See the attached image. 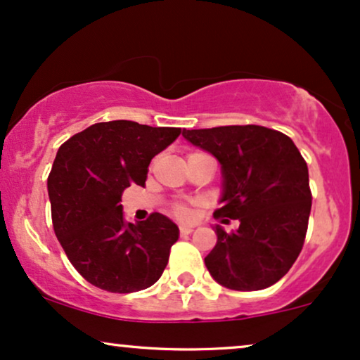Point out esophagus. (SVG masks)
<instances>
[{
    "mask_svg": "<svg viewBox=\"0 0 360 360\" xmlns=\"http://www.w3.org/2000/svg\"><path fill=\"white\" fill-rule=\"evenodd\" d=\"M193 232V227H188V225H181L180 227V233L181 235H188V233H192Z\"/></svg>",
    "mask_w": 360,
    "mask_h": 360,
    "instance_id": "1",
    "label": "esophagus"
}]
</instances>
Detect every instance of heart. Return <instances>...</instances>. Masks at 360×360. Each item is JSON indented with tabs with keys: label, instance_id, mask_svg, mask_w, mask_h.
<instances>
[{
	"label": "heart",
	"instance_id": "b5f03b06",
	"mask_svg": "<svg viewBox=\"0 0 360 360\" xmlns=\"http://www.w3.org/2000/svg\"><path fill=\"white\" fill-rule=\"evenodd\" d=\"M170 214L179 220H188L192 219V208L187 203H173L170 207Z\"/></svg>",
	"mask_w": 360,
	"mask_h": 360
}]
</instances>
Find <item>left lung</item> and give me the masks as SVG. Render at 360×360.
I'll use <instances>...</instances> for the list:
<instances>
[{
    "mask_svg": "<svg viewBox=\"0 0 360 360\" xmlns=\"http://www.w3.org/2000/svg\"><path fill=\"white\" fill-rule=\"evenodd\" d=\"M184 136L221 165L224 207L215 219L240 221L237 232L214 227L208 272L232 290L274 285L294 265L307 233L312 193L299 148L283 133L259 125L184 130Z\"/></svg>",
    "mask_w": 360,
    "mask_h": 360,
    "instance_id": "obj_1",
    "label": "left lung"
}]
</instances>
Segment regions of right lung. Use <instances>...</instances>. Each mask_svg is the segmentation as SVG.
Masks as SVG:
<instances>
[{"mask_svg":"<svg viewBox=\"0 0 360 360\" xmlns=\"http://www.w3.org/2000/svg\"><path fill=\"white\" fill-rule=\"evenodd\" d=\"M181 128L128 120L95 123L66 140L48 175L53 229L66 257L101 290L130 294L162 277L179 227L155 212L143 221L123 219V190L143 187L148 165Z\"/></svg>","mask_w":360,"mask_h":360,"instance_id":"add662e5","label":"right lung"}]
</instances>
